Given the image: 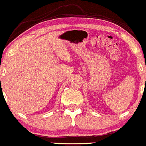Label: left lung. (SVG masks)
<instances>
[{"mask_svg":"<svg viewBox=\"0 0 146 146\" xmlns=\"http://www.w3.org/2000/svg\"><path fill=\"white\" fill-rule=\"evenodd\" d=\"M145 81H146V78H145Z\"/></svg>","mask_w":146,"mask_h":146,"instance_id":"1","label":"left lung"}]
</instances>
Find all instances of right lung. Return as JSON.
I'll use <instances>...</instances> for the list:
<instances>
[{
  "instance_id": "1",
  "label": "right lung",
  "mask_w": 146,
  "mask_h": 146,
  "mask_svg": "<svg viewBox=\"0 0 146 146\" xmlns=\"http://www.w3.org/2000/svg\"><path fill=\"white\" fill-rule=\"evenodd\" d=\"M0 79H1V78H0Z\"/></svg>"
}]
</instances>
